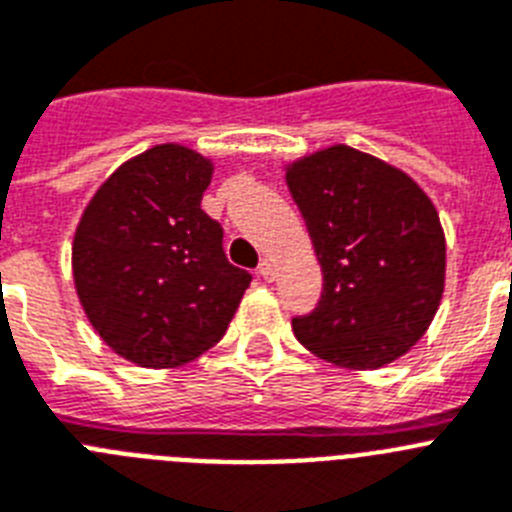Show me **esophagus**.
<instances>
[{
  "label": "esophagus",
  "mask_w": 512,
  "mask_h": 512,
  "mask_svg": "<svg viewBox=\"0 0 512 512\" xmlns=\"http://www.w3.org/2000/svg\"><path fill=\"white\" fill-rule=\"evenodd\" d=\"M257 273H260L262 278H265V281H270V278H273V275H275L273 260H270V257H265V260L260 262V268H257Z\"/></svg>",
  "instance_id": "esophagus-1"
}]
</instances>
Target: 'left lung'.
Segmentation results:
<instances>
[{
  "label": "left lung",
  "mask_w": 512,
  "mask_h": 512,
  "mask_svg": "<svg viewBox=\"0 0 512 512\" xmlns=\"http://www.w3.org/2000/svg\"><path fill=\"white\" fill-rule=\"evenodd\" d=\"M322 265L317 309L296 340L342 368H381L425 335L446 283V237L433 201L402 170L345 144L286 167Z\"/></svg>",
  "instance_id": "8db88e82"
}]
</instances>
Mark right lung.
I'll use <instances>...</instances> for the list:
<instances>
[{"label": "right lung", "mask_w": 512, "mask_h": 512, "mask_svg": "<svg viewBox=\"0 0 512 512\" xmlns=\"http://www.w3.org/2000/svg\"><path fill=\"white\" fill-rule=\"evenodd\" d=\"M211 159L159 144L102 182L74 231L82 309L110 350L144 368L190 363L224 337L252 275L201 208Z\"/></svg>", "instance_id": "obj_1"}]
</instances>
